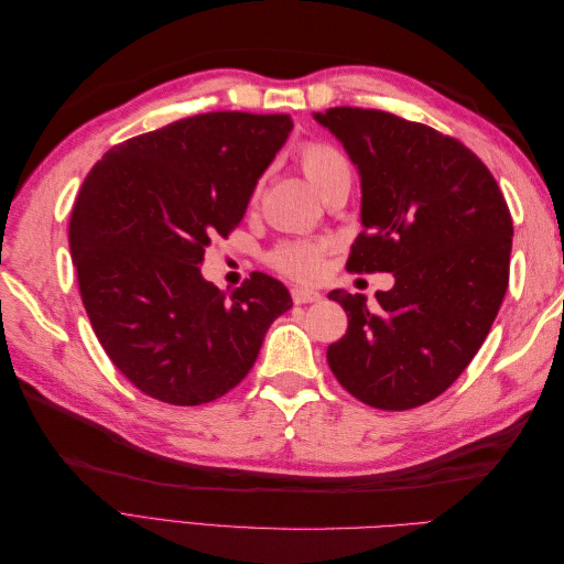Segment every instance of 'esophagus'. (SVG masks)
Wrapping results in <instances>:
<instances>
[{"label": "esophagus", "mask_w": 564, "mask_h": 564, "mask_svg": "<svg viewBox=\"0 0 564 564\" xmlns=\"http://www.w3.org/2000/svg\"><path fill=\"white\" fill-rule=\"evenodd\" d=\"M292 299H294V303H315V301H319L322 296H319V292H315V289H308V286H294L292 289Z\"/></svg>", "instance_id": "obj_1"}]
</instances>
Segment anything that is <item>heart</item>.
Segmentation results:
<instances>
[{"instance_id": "obj_1", "label": "heart", "mask_w": 564, "mask_h": 564, "mask_svg": "<svg viewBox=\"0 0 564 564\" xmlns=\"http://www.w3.org/2000/svg\"><path fill=\"white\" fill-rule=\"evenodd\" d=\"M299 162L305 178L322 197L340 185H350V164L344 152L329 143H305L299 150ZM324 251H327L324 242H286L272 253V265L296 280H315L324 268Z\"/></svg>"}]
</instances>
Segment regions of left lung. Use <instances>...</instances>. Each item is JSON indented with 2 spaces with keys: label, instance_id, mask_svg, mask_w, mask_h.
Returning <instances> with one entry per match:
<instances>
[{
  "label": "left lung",
  "instance_id": "left-lung-1",
  "mask_svg": "<svg viewBox=\"0 0 564 564\" xmlns=\"http://www.w3.org/2000/svg\"><path fill=\"white\" fill-rule=\"evenodd\" d=\"M362 183L348 268L392 272L377 305L334 289L348 332L327 350L360 402L402 412L442 395L480 350L508 289L513 220L482 160L452 135L383 110L313 115Z\"/></svg>",
  "mask_w": 564,
  "mask_h": 564
}]
</instances>
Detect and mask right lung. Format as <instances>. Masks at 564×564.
<instances>
[{"mask_svg": "<svg viewBox=\"0 0 564 564\" xmlns=\"http://www.w3.org/2000/svg\"><path fill=\"white\" fill-rule=\"evenodd\" d=\"M292 129L289 115H195L110 148L84 181L70 216L82 303L112 365L145 395L178 406L226 395L292 308L263 272L226 296L199 270Z\"/></svg>", "mask_w": 564, "mask_h": 564, "instance_id": "add662e5", "label": "right lung"}]
</instances>
